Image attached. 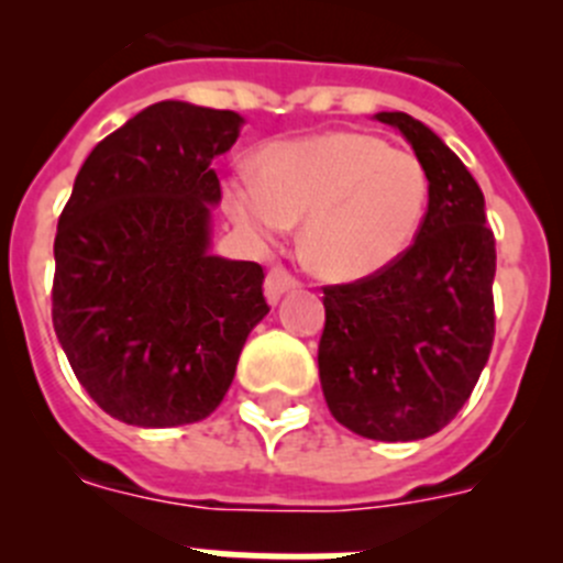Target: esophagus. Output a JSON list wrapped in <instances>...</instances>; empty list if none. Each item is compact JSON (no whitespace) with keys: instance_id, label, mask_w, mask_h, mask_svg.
I'll return each instance as SVG.
<instances>
[{"instance_id":"1","label":"esophagus","mask_w":563,"mask_h":563,"mask_svg":"<svg viewBox=\"0 0 563 563\" xmlns=\"http://www.w3.org/2000/svg\"><path fill=\"white\" fill-rule=\"evenodd\" d=\"M296 287H298V278L290 276L285 267H273V271L267 273V278H265V296H267V301H271V305H276L278 298L285 296V292L296 290Z\"/></svg>"}]
</instances>
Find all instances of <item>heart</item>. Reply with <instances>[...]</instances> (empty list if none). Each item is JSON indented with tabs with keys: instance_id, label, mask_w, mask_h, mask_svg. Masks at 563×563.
<instances>
[{
	"instance_id": "obj_1",
	"label": "heart",
	"mask_w": 563,
	"mask_h": 563,
	"mask_svg": "<svg viewBox=\"0 0 563 563\" xmlns=\"http://www.w3.org/2000/svg\"><path fill=\"white\" fill-rule=\"evenodd\" d=\"M258 177L233 174L222 200L239 228L276 242L296 220L310 267L332 282L386 271L409 251L431 200L417 154L363 132L278 141L256 157Z\"/></svg>"
}]
</instances>
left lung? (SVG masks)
I'll list each match as a JSON object with an SVG mask.
<instances>
[{"mask_svg": "<svg viewBox=\"0 0 563 563\" xmlns=\"http://www.w3.org/2000/svg\"><path fill=\"white\" fill-rule=\"evenodd\" d=\"M400 129L431 180L415 245L375 276L324 287L318 375L341 426L366 440L437 434L474 391L494 346L496 239L465 163L406 112Z\"/></svg>", "mask_w": 563, "mask_h": 563, "instance_id": "8db88e82", "label": "left lung"}]
</instances>
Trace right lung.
Wrapping results in <instances>:
<instances>
[{"label": "right lung", "instance_id": "right-lung-1", "mask_svg": "<svg viewBox=\"0 0 563 563\" xmlns=\"http://www.w3.org/2000/svg\"><path fill=\"white\" fill-rule=\"evenodd\" d=\"M242 114L161 101L84 161L58 217L53 327L89 397L114 420L172 429L225 397L271 312L256 262L213 256V157Z\"/></svg>", "mask_w": 563, "mask_h": 563}]
</instances>
